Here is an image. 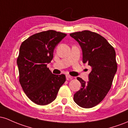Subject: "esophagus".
<instances>
[{
    "instance_id": "esophagus-1",
    "label": "esophagus",
    "mask_w": 128,
    "mask_h": 128,
    "mask_svg": "<svg viewBox=\"0 0 128 128\" xmlns=\"http://www.w3.org/2000/svg\"><path fill=\"white\" fill-rule=\"evenodd\" d=\"M66 79L68 80L72 79V76H71L68 75V74H66Z\"/></svg>"
}]
</instances>
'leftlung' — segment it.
<instances>
[{"label":"left lung","instance_id":"8db88e82","mask_svg":"<svg viewBox=\"0 0 128 128\" xmlns=\"http://www.w3.org/2000/svg\"><path fill=\"white\" fill-rule=\"evenodd\" d=\"M70 35L81 47L83 63L92 70L87 82L77 77L82 87L74 94V100L80 107L90 108L101 102L110 89L117 70L116 51L97 33L85 30Z\"/></svg>","mask_w":128,"mask_h":128}]
</instances>
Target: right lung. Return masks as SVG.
<instances>
[{
    "mask_svg": "<svg viewBox=\"0 0 128 128\" xmlns=\"http://www.w3.org/2000/svg\"><path fill=\"white\" fill-rule=\"evenodd\" d=\"M66 36L54 30L43 31L28 37L20 47L17 60L19 82L27 97L38 105L54 101L66 81L64 74H53L47 68L54 48Z\"/></svg>",
    "mask_w": 128,
    "mask_h": 128,
    "instance_id": "obj_1",
    "label": "right lung"
}]
</instances>
